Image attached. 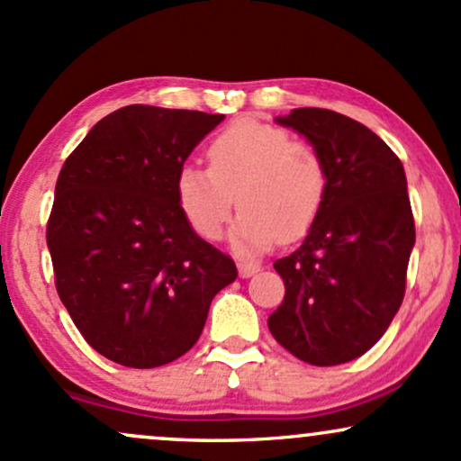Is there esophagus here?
<instances>
[{"label":"esophagus","instance_id":"34e87169","mask_svg":"<svg viewBox=\"0 0 461 461\" xmlns=\"http://www.w3.org/2000/svg\"><path fill=\"white\" fill-rule=\"evenodd\" d=\"M258 271H260V267L258 264H249V262H238V273H240L242 279L247 277H253Z\"/></svg>","mask_w":461,"mask_h":461}]
</instances>
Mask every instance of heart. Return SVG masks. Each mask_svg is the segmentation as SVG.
I'll list each match as a JSON object with an SVG mask.
<instances>
[{
  "label": "heart",
  "mask_w": 461,
  "mask_h": 461,
  "mask_svg": "<svg viewBox=\"0 0 461 461\" xmlns=\"http://www.w3.org/2000/svg\"><path fill=\"white\" fill-rule=\"evenodd\" d=\"M210 168H179V208L205 240H219L234 208V247L260 253L279 238L294 242L319 219L327 194V171L319 151L282 128L240 119L214 136Z\"/></svg>",
  "instance_id": "b5f03b06"
}]
</instances>
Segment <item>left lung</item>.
Instances as JSON below:
<instances>
[{"instance_id":"left-lung-1","label":"left lung","mask_w":461,"mask_h":461,"mask_svg":"<svg viewBox=\"0 0 461 461\" xmlns=\"http://www.w3.org/2000/svg\"><path fill=\"white\" fill-rule=\"evenodd\" d=\"M319 151L327 194L303 245L273 264L285 294L268 330L285 351L336 366L368 351L405 294L416 231L403 164L366 125L322 108L277 116Z\"/></svg>"}]
</instances>
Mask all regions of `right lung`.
Wrapping results in <instances>:
<instances>
[{
    "instance_id": "1",
    "label": "right lung",
    "mask_w": 461,
    "mask_h": 461,
    "mask_svg": "<svg viewBox=\"0 0 461 461\" xmlns=\"http://www.w3.org/2000/svg\"><path fill=\"white\" fill-rule=\"evenodd\" d=\"M225 114L125 105L67 158L47 223L56 290L84 340L130 368L182 357L214 294L236 279L230 256L179 208V168Z\"/></svg>"
}]
</instances>
